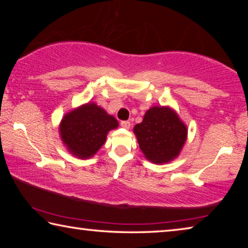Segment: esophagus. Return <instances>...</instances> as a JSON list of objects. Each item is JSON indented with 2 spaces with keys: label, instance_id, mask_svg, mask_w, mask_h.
Segmentation results:
<instances>
[{
  "label": "esophagus",
  "instance_id": "obj_1",
  "mask_svg": "<svg viewBox=\"0 0 248 248\" xmlns=\"http://www.w3.org/2000/svg\"><path fill=\"white\" fill-rule=\"evenodd\" d=\"M120 125L124 129H129L130 127H131V124L129 123V121H121L120 123Z\"/></svg>",
  "mask_w": 248,
  "mask_h": 248
}]
</instances>
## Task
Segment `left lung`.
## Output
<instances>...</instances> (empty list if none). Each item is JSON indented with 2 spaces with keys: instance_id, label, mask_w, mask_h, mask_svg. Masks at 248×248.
I'll use <instances>...</instances> for the list:
<instances>
[{
  "instance_id": "left-lung-1",
  "label": "left lung",
  "mask_w": 248,
  "mask_h": 248,
  "mask_svg": "<svg viewBox=\"0 0 248 248\" xmlns=\"http://www.w3.org/2000/svg\"><path fill=\"white\" fill-rule=\"evenodd\" d=\"M133 132L144 157L154 164H165L178 157L188 136L187 125L170 106L148 109Z\"/></svg>"
}]
</instances>
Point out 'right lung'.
<instances>
[{"instance_id": "right-lung-1", "label": "right lung", "mask_w": 248, "mask_h": 248, "mask_svg": "<svg viewBox=\"0 0 248 248\" xmlns=\"http://www.w3.org/2000/svg\"><path fill=\"white\" fill-rule=\"evenodd\" d=\"M118 121L94 102L83 104L66 112L59 124V134L66 150L81 159L93 157Z\"/></svg>"}]
</instances>
